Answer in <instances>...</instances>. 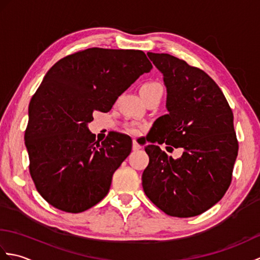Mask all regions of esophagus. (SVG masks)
I'll list each match as a JSON object with an SVG mask.
<instances>
[{
    "label": "esophagus",
    "instance_id": "esophagus-1",
    "mask_svg": "<svg viewBox=\"0 0 260 260\" xmlns=\"http://www.w3.org/2000/svg\"><path fill=\"white\" fill-rule=\"evenodd\" d=\"M142 148V146L139 144V143H137L136 141H133V151H139V150H141Z\"/></svg>",
    "mask_w": 260,
    "mask_h": 260
}]
</instances>
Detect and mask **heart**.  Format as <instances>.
Segmentation results:
<instances>
[{
	"label": "heart",
	"instance_id": "obj_1",
	"mask_svg": "<svg viewBox=\"0 0 260 260\" xmlns=\"http://www.w3.org/2000/svg\"><path fill=\"white\" fill-rule=\"evenodd\" d=\"M158 91H163V88L156 81H146L144 84H142L140 87V93L144 101H146L148 97H151L152 95H154V93H156ZM128 129L131 133H134V134H136L137 132H139L136 126H129Z\"/></svg>",
	"mask_w": 260,
	"mask_h": 260
}]
</instances>
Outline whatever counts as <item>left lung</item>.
Masks as SVG:
<instances>
[{"instance_id":"8db88e82","label":"left lung","mask_w":260,"mask_h":260,"mask_svg":"<svg viewBox=\"0 0 260 260\" xmlns=\"http://www.w3.org/2000/svg\"><path fill=\"white\" fill-rule=\"evenodd\" d=\"M147 56L163 74L169 114L153 125L145 146L150 162L142 175L147 198L178 218L201 214L221 200L238 155L234 114L223 92L203 70L168 53ZM154 142L182 147L174 160Z\"/></svg>"}]
</instances>
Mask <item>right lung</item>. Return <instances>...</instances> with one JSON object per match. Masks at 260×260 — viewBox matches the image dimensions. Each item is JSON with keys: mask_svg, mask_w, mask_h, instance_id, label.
<instances>
[{"mask_svg": "<svg viewBox=\"0 0 260 260\" xmlns=\"http://www.w3.org/2000/svg\"><path fill=\"white\" fill-rule=\"evenodd\" d=\"M153 68L141 50L89 48L60 59L29 105L25 146L38 192L61 211L78 213L107 196L113 174L132 151L129 136L99 143L87 124Z\"/></svg>", "mask_w": 260, "mask_h": 260, "instance_id": "1", "label": "right lung"}]
</instances>
